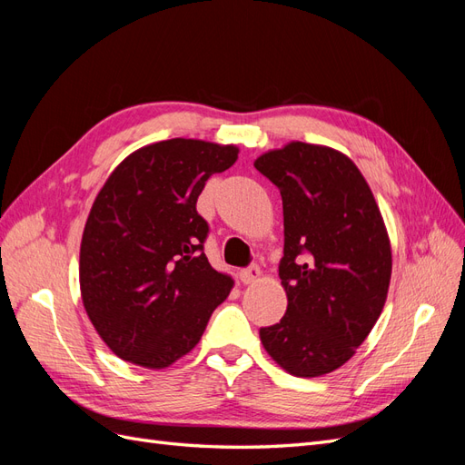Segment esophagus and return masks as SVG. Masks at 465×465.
Here are the masks:
<instances>
[{
	"label": "esophagus",
	"instance_id": "34e87169",
	"mask_svg": "<svg viewBox=\"0 0 465 465\" xmlns=\"http://www.w3.org/2000/svg\"><path fill=\"white\" fill-rule=\"evenodd\" d=\"M241 281L244 285H252V283H256V281L260 279V275H262V272H260V267H256V265H252V267H246V270H241Z\"/></svg>",
	"mask_w": 465,
	"mask_h": 465
}]
</instances>
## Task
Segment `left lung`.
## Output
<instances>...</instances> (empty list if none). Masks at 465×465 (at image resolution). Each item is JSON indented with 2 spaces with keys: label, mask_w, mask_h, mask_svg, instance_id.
Instances as JSON below:
<instances>
[{
  "label": "left lung",
  "mask_w": 465,
  "mask_h": 465,
  "mask_svg": "<svg viewBox=\"0 0 465 465\" xmlns=\"http://www.w3.org/2000/svg\"><path fill=\"white\" fill-rule=\"evenodd\" d=\"M254 166L279 188L285 227L279 277L287 312L260 340L289 374L323 376L357 353L382 314L391 277L386 224L341 151L291 142Z\"/></svg>",
  "instance_id": "8db88e82"
}]
</instances>
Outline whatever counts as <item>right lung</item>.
Returning <instances> with one entry per match:
<instances>
[{
	"mask_svg": "<svg viewBox=\"0 0 465 465\" xmlns=\"http://www.w3.org/2000/svg\"><path fill=\"white\" fill-rule=\"evenodd\" d=\"M236 145L174 137L128 154L96 193L79 252L87 316L110 351L137 367H171L200 343L232 279L203 254L195 211Z\"/></svg>",
	"mask_w": 465,
	"mask_h": 465,
	"instance_id": "add662e5",
	"label": "right lung"
}]
</instances>
